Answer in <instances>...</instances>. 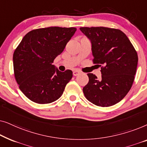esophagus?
<instances>
[{
	"mask_svg": "<svg viewBox=\"0 0 147 147\" xmlns=\"http://www.w3.org/2000/svg\"><path fill=\"white\" fill-rule=\"evenodd\" d=\"M80 74V71H76H76H73V74H74V76H77L79 75Z\"/></svg>",
	"mask_w": 147,
	"mask_h": 147,
	"instance_id": "esophagus-1",
	"label": "esophagus"
}]
</instances>
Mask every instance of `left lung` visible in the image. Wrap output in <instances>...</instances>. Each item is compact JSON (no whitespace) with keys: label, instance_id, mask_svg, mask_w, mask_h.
Returning <instances> with one entry per match:
<instances>
[{"label":"left lung","instance_id":"1","mask_svg":"<svg viewBox=\"0 0 147 147\" xmlns=\"http://www.w3.org/2000/svg\"><path fill=\"white\" fill-rule=\"evenodd\" d=\"M80 30L91 41L92 61L100 64L102 73L100 80L93 74H88L89 82L83 88L84 96L96 106H113L121 101L132 87L137 67V52L119 29L92 27Z\"/></svg>","mask_w":147,"mask_h":147}]
</instances>
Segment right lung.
Segmentation results:
<instances>
[{"mask_svg": "<svg viewBox=\"0 0 147 147\" xmlns=\"http://www.w3.org/2000/svg\"><path fill=\"white\" fill-rule=\"evenodd\" d=\"M76 31L75 27H50L26 34L13 53L14 74L21 91L37 104L61 97L73 72H61L52 65Z\"/></svg>", "mask_w": 147, "mask_h": 147, "instance_id": "right-lung-1", "label": "right lung"}]
</instances>
